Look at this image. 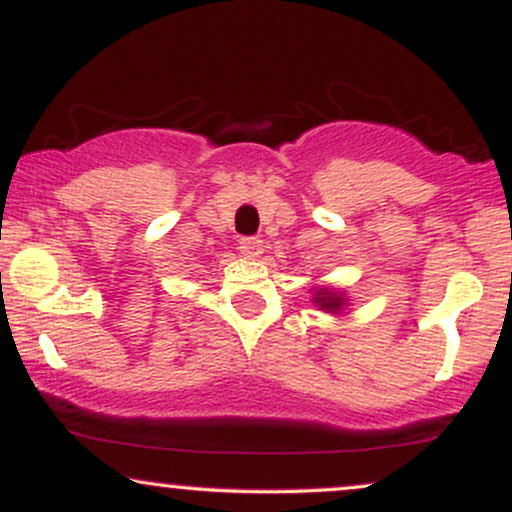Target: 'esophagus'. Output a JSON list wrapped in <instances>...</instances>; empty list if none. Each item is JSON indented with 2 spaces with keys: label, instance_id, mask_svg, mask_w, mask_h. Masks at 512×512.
Returning <instances> with one entry per match:
<instances>
[{
  "label": "esophagus",
  "instance_id": "1",
  "mask_svg": "<svg viewBox=\"0 0 512 512\" xmlns=\"http://www.w3.org/2000/svg\"><path fill=\"white\" fill-rule=\"evenodd\" d=\"M262 240L260 238H240L238 243V250L243 252V257H248V260H257V257L262 255Z\"/></svg>",
  "mask_w": 512,
  "mask_h": 512
}]
</instances>
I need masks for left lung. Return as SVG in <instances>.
Listing matches in <instances>:
<instances>
[{"label":"left lung","mask_w":512,"mask_h":512,"mask_svg":"<svg viewBox=\"0 0 512 512\" xmlns=\"http://www.w3.org/2000/svg\"><path fill=\"white\" fill-rule=\"evenodd\" d=\"M313 303L320 310H325V313H332V315H344V310L349 308V298H346V293L332 289V286H315Z\"/></svg>","instance_id":"left-lung-1"}]
</instances>
